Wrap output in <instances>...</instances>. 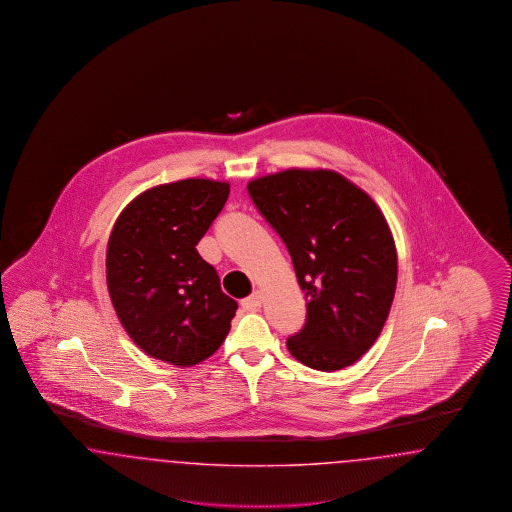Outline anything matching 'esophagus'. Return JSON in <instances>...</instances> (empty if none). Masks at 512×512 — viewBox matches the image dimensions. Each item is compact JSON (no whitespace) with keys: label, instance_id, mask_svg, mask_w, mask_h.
Instances as JSON below:
<instances>
[{"label":"esophagus","instance_id":"1","mask_svg":"<svg viewBox=\"0 0 512 512\" xmlns=\"http://www.w3.org/2000/svg\"><path fill=\"white\" fill-rule=\"evenodd\" d=\"M242 307H244V310H249V312L259 310V308H261V293H259V291H253L247 299L242 301Z\"/></svg>","mask_w":512,"mask_h":512}]
</instances>
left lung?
<instances>
[{
    "label": "left lung",
    "instance_id": "left-lung-1",
    "mask_svg": "<svg viewBox=\"0 0 512 512\" xmlns=\"http://www.w3.org/2000/svg\"><path fill=\"white\" fill-rule=\"evenodd\" d=\"M247 192L284 240L305 291L307 322L287 350L318 371L352 366L377 341L396 289V247L381 209L329 169H286Z\"/></svg>",
    "mask_w": 512,
    "mask_h": 512
}]
</instances>
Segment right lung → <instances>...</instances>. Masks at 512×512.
Segmentation results:
<instances>
[{"label":"right lung","instance_id":"obj_1","mask_svg":"<svg viewBox=\"0 0 512 512\" xmlns=\"http://www.w3.org/2000/svg\"><path fill=\"white\" fill-rule=\"evenodd\" d=\"M230 184L184 179L127 205L106 249V284L127 335L152 358L188 368L223 345L238 303L196 251Z\"/></svg>","mask_w":512,"mask_h":512}]
</instances>
